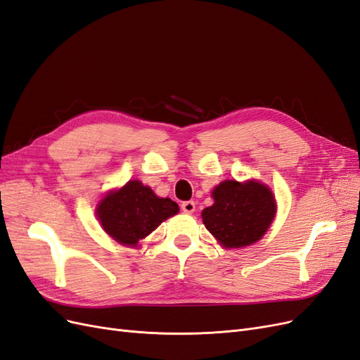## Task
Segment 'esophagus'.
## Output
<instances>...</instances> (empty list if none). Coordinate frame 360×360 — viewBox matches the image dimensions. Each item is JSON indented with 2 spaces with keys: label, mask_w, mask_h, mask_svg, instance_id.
I'll return each mask as SVG.
<instances>
[{
  "label": "esophagus",
  "mask_w": 360,
  "mask_h": 360,
  "mask_svg": "<svg viewBox=\"0 0 360 360\" xmlns=\"http://www.w3.org/2000/svg\"><path fill=\"white\" fill-rule=\"evenodd\" d=\"M181 210L184 213H193L195 212V202L193 201H184L181 204Z\"/></svg>",
  "instance_id": "34e87169"
}]
</instances>
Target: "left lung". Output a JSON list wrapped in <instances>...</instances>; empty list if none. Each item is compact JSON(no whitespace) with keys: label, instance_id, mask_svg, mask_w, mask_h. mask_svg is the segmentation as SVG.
Returning <instances> with one entry per match:
<instances>
[{"label":"left lung","instance_id":"obj_1","mask_svg":"<svg viewBox=\"0 0 360 360\" xmlns=\"http://www.w3.org/2000/svg\"><path fill=\"white\" fill-rule=\"evenodd\" d=\"M213 205L202 210V222L224 248L258 242L275 219L274 193L257 180H225L213 189Z\"/></svg>","mask_w":360,"mask_h":360}]
</instances>
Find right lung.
Wrapping results in <instances>:
<instances>
[{
  "label": "right lung",
  "instance_id": "1",
  "mask_svg": "<svg viewBox=\"0 0 360 360\" xmlns=\"http://www.w3.org/2000/svg\"><path fill=\"white\" fill-rule=\"evenodd\" d=\"M179 210L177 202L158 197L139 180H130L123 188L108 192L97 204L96 214L105 233L115 242L136 246Z\"/></svg>",
  "mask_w": 360,
  "mask_h": 360
}]
</instances>
